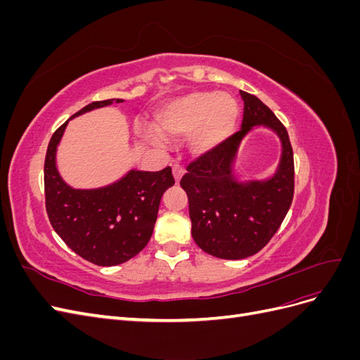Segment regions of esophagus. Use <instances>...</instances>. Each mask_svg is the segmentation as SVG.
<instances>
[{
    "instance_id": "esophagus-1",
    "label": "esophagus",
    "mask_w": 360,
    "mask_h": 360,
    "mask_svg": "<svg viewBox=\"0 0 360 360\" xmlns=\"http://www.w3.org/2000/svg\"><path fill=\"white\" fill-rule=\"evenodd\" d=\"M183 174H184V168L180 165V163H174L172 176H174V179H176V183L180 181V179L183 177Z\"/></svg>"
}]
</instances>
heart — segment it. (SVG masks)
I'll return each instance as SVG.
<instances>
[{"mask_svg": "<svg viewBox=\"0 0 360 360\" xmlns=\"http://www.w3.org/2000/svg\"><path fill=\"white\" fill-rule=\"evenodd\" d=\"M238 103L233 96L216 91H192L163 103L156 114L158 127L139 123L138 134L155 144H165L167 136H189L195 153H209L234 132Z\"/></svg>", "mask_w": 360, "mask_h": 360, "instance_id": "1", "label": "heart"}]
</instances>
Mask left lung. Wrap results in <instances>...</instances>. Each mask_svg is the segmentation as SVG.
<instances>
[{
	"instance_id": "left-lung-1",
	"label": "left lung",
	"mask_w": 360,
	"mask_h": 360,
	"mask_svg": "<svg viewBox=\"0 0 360 360\" xmlns=\"http://www.w3.org/2000/svg\"><path fill=\"white\" fill-rule=\"evenodd\" d=\"M242 129L224 144L188 167L180 186L188 193L192 237L204 252L222 259H242L263 249L290 209L294 193L292 148L287 129L258 97L240 90ZM254 127L274 131L281 156L269 178L243 179L236 156Z\"/></svg>"
}]
</instances>
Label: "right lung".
<instances>
[{
	"label": "right lung",
	"instance_id": "add662e5",
	"mask_svg": "<svg viewBox=\"0 0 360 360\" xmlns=\"http://www.w3.org/2000/svg\"><path fill=\"white\" fill-rule=\"evenodd\" d=\"M122 99L93 102L72 115L52 135L45 159L46 212L56 233L73 252L93 264L111 267L143 250L156 224L163 192L174 184L169 167L148 172L129 169L101 188H73L61 177L57 150L72 118Z\"/></svg>",
	"mask_w": 360,
	"mask_h": 360
}]
</instances>
